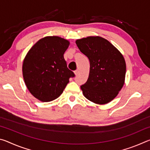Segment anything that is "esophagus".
I'll return each mask as SVG.
<instances>
[{
  "label": "esophagus",
  "instance_id": "obj_1",
  "mask_svg": "<svg viewBox=\"0 0 150 150\" xmlns=\"http://www.w3.org/2000/svg\"><path fill=\"white\" fill-rule=\"evenodd\" d=\"M74 73H75V75H77L79 73V71L78 69L76 70V71H74Z\"/></svg>",
  "mask_w": 150,
  "mask_h": 150
}]
</instances>
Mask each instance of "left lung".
Instances as JSON below:
<instances>
[{"label": "left lung", "mask_w": 150, "mask_h": 150, "mask_svg": "<svg viewBox=\"0 0 150 150\" xmlns=\"http://www.w3.org/2000/svg\"><path fill=\"white\" fill-rule=\"evenodd\" d=\"M79 49L90 62L88 79L81 86L83 95L98 105H105L118 95L125 82V59L117 48L100 36L76 40Z\"/></svg>", "instance_id": "8db88e82"}]
</instances>
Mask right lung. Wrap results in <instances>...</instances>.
Masks as SVG:
<instances>
[{"label":"right lung","mask_w":150,"mask_h":150,"mask_svg":"<svg viewBox=\"0 0 150 150\" xmlns=\"http://www.w3.org/2000/svg\"><path fill=\"white\" fill-rule=\"evenodd\" d=\"M70 44L59 36H46L31 47L22 64L24 83L30 93L42 102H50L63 92L75 74L67 68L63 54Z\"/></svg>","instance_id":"add662e5"}]
</instances>
